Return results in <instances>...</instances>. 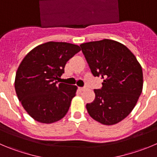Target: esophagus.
I'll return each instance as SVG.
<instances>
[{
	"mask_svg": "<svg viewBox=\"0 0 157 157\" xmlns=\"http://www.w3.org/2000/svg\"><path fill=\"white\" fill-rule=\"evenodd\" d=\"M86 89H87V87H80V90H81V91H83V90H85Z\"/></svg>",
	"mask_w": 157,
	"mask_h": 157,
	"instance_id": "esophagus-1",
	"label": "esophagus"
}]
</instances>
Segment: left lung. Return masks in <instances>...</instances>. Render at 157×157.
Masks as SVG:
<instances>
[{"instance_id":"1","label":"left lung","mask_w":157,"mask_h":157,"mask_svg":"<svg viewBox=\"0 0 157 157\" xmlns=\"http://www.w3.org/2000/svg\"><path fill=\"white\" fill-rule=\"evenodd\" d=\"M91 73L103 79L95 89V99L87 104V112L103 125L117 124L126 118L143 90L142 67L134 54L120 42L103 39L80 45Z\"/></svg>"}]
</instances>
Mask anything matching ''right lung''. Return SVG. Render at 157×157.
<instances>
[{"label": "right lung", "instance_id": "obj_1", "mask_svg": "<svg viewBox=\"0 0 157 157\" xmlns=\"http://www.w3.org/2000/svg\"><path fill=\"white\" fill-rule=\"evenodd\" d=\"M80 51L79 45L48 42L25 56L16 72L14 88L27 113L36 121L50 124L63 118L77 87L59 83L66 63Z\"/></svg>", "mask_w": 157, "mask_h": 157}]
</instances>
